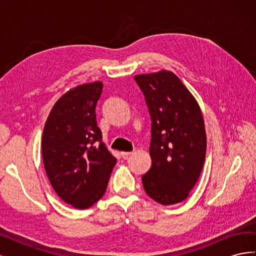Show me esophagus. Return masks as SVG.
I'll use <instances>...</instances> for the list:
<instances>
[{
  "label": "esophagus",
  "mask_w": 256,
  "mask_h": 256,
  "mask_svg": "<svg viewBox=\"0 0 256 256\" xmlns=\"http://www.w3.org/2000/svg\"><path fill=\"white\" fill-rule=\"evenodd\" d=\"M131 154H132L131 152H120V157H122V159H127Z\"/></svg>",
  "instance_id": "34e87169"
}]
</instances>
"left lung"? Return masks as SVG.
<instances>
[{"instance_id": "left-lung-1", "label": "left lung", "mask_w": 256, "mask_h": 256, "mask_svg": "<svg viewBox=\"0 0 256 256\" xmlns=\"http://www.w3.org/2000/svg\"><path fill=\"white\" fill-rule=\"evenodd\" d=\"M152 120V166L142 176L148 196L162 205L180 203L203 170L206 132L202 112L188 88L171 72L138 74Z\"/></svg>"}]
</instances>
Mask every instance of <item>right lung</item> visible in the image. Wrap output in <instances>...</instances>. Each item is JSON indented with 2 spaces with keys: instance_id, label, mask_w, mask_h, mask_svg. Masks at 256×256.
I'll use <instances>...</instances> for the list:
<instances>
[{
  "instance_id": "right-lung-1",
  "label": "right lung",
  "mask_w": 256,
  "mask_h": 256,
  "mask_svg": "<svg viewBox=\"0 0 256 256\" xmlns=\"http://www.w3.org/2000/svg\"><path fill=\"white\" fill-rule=\"evenodd\" d=\"M102 82L79 85L62 96L46 122L42 152L56 194L78 209L94 205L106 190L116 158L102 142L96 106Z\"/></svg>"
}]
</instances>
